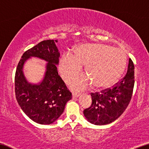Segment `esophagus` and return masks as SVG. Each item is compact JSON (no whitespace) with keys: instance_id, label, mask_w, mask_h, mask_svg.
<instances>
[{"instance_id":"34e87169","label":"esophagus","mask_w":149,"mask_h":149,"mask_svg":"<svg viewBox=\"0 0 149 149\" xmlns=\"http://www.w3.org/2000/svg\"><path fill=\"white\" fill-rule=\"evenodd\" d=\"M79 96H80V94H77V93H73L72 94L73 98H76V97H78Z\"/></svg>"}]
</instances>
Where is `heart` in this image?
<instances>
[{
	"label": "heart",
	"instance_id": "b5f03b06",
	"mask_svg": "<svg viewBox=\"0 0 149 149\" xmlns=\"http://www.w3.org/2000/svg\"><path fill=\"white\" fill-rule=\"evenodd\" d=\"M126 55L120 49L102 43H86L77 46L73 54L66 53L59 60V72L68 81L81 72L85 65L86 75L73 79L72 90L79 92L94 86L97 89L110 87L119 78L125 68Z\"/></svg>",
	"mask_w": 149,
	"mask_h": 149
}]
</instances>
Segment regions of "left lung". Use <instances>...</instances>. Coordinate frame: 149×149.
<instances>
[{"label":"left lung","instance_id":"8db88e82","mask_svg":"<svg viewBox=\"0 0 149 149\" xmlns=\"http://www.w3.org/2000/svg\"><path fill=\"white\" fill-rule=\"evenodd\" d=\"M134 84V66L129 59L127 72L120 81L100 93H92V102L84 110L86 119L94 125H106L121 116L129 104Z\"/></svg>","mask_w":149,"mask_h":149}]
</instances>
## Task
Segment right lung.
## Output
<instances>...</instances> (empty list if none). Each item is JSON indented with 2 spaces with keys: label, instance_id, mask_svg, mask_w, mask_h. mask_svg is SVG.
I'll use <instances>...</instances> for the list:
<instances>
[{
  "label": "right lung",
  "instance_id": "1",
  "mask_svg": "<svg viewBox=\"0 0 149 149\" xmlns=\"http://www.w3.org/2000/svg\"><path fill=\"white\" fill-rule=\"evenodd\" d=\"M55 42H40L23 53L15 74V95L23 112L35 123L51 124L63 114L72 94L57 72L60 53ZM36 57L47 62L43 78L38 83H31L26 78L23 69L26 62Z\"/></svg>",
  "mask_w": 149,
  "mask_h": 149
}]
</instances>
